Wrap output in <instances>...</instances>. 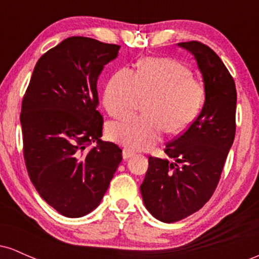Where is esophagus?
I'll list each match as a JSON object with an SVG mask.
<instances>
[{"mask_svg": "<svg viewBox=\"0 0 259 259\" xmlns=\"http://www.w3.org/2000/svg\"><path fill=\"white\" fill-rule=\"evenodd\" d=\"M134 154H135V153H134L133 151L127 150V148H124V150H123V158L124 159H129L130 157L134 156Z\"/></svg>", "mask_w": 259, "mask_h": 259, "instance_id": "34e87169", "label": "esophagus"}]
</instances>
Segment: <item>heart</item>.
<instances>
[{"mask_svg": "<svg viewBox=\"0 0 259 259\" xmlns=\"http://www.w3.org/2000/svg\"><path fill=\"white\" fill-rule=\"evenodd\" d=\"M144 117L113 121L109 139L132 150L153 146L167 132L178 135L189 127L200 111L203 86L185 65L170 58L147 57L136 72L124 68L107 82L102 102L112 117H125L146 101Z\"/></svg>", "mask_w": 259, "mask_h": 259, "instance_id": "heart-1", "label": "heart"}]
</instances>
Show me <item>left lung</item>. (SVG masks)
Returning a JSON list of instances; mask_svg holds the SVG:
<instances>
[{
	"label": "left lung",
	"mask_w": 259,
	"mask_h": 259,
	"mask_svg": "<svg viewBox=\"0 0 259 259\" xmlns=\"http://www.w3.org/2000/svg\"><path fill=\"white\" fill-rule=\"evenodd\" d=\"M178 45L197 61L206 99L197 118L165 145L175 162L148 157L140 191L148 212L164 223L191 215L212 197L236 132V88L222 59L198 41Z\"/></svg>",
	"instance_id": "left-lung-1"
}]
</instances>
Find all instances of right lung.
Wrapping results in <instances>:
<instances>
[{
    "mask_svg": "<svg viewBox=\"0 0 259 259\" xmlns=\"http://www.w3.org/2000/svg\"><path fill=\"white\" fill-rule=\"evenodd\" d=\"M119 45L72 36L41 56L22 102L23 153L32 185L68 218L100 204L123 159L101 140L97 79ZM94 142V148L88 146Z\"/></svg>",
    "mask_w": 259,
    "mask_h": 259,
    "instance_id": "1",
    "label": "right lung"
}]
</instances>
